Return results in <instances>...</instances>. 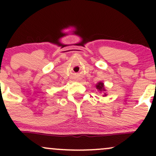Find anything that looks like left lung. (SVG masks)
<instances>
[{"instance_id":"8db88e82","label":"left lung","mask_w":156,"mask_h":156,"mask_svg":"<svg viewBox=\"0 0 156 156\" xmlns=\"http://www.w3.org/2000/svg\"><path fill=\"white\" fill-rule=\"evenodd\" d=\"M95 87H96V89H98V91H99V92L101 93H103V97L107 96L106 90H105L104 83H103V82H102V81L98 82V83L96 84Z\"/></svg>"}]
</instances>
